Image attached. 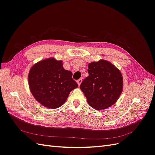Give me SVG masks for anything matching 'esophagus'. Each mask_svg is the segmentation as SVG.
<instances>
[{"label":"esophagus","instance_id":"1","mask_svg":"<svg viewBox=\"0 0 155 155\" xmlns=\"http://www.w3.org/2000/svg\"><path fill=\"white\" fill-rule=\"evenodd\" d=\"M82 81H83V79H82V78H80V79H78V80L77 81V83H78V85H79V86L81 85V83Z\"/></svg>","mask_w":155,"mask_h":155}]
</instances>
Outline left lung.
<instances>
[{
    "label": "left lung",
    "instance_id": "obj_1",
    "mask_svg": "<svg viewBox=\"0 0 155 155\" xmlns=\"http://www.w3.org/2000/svg\"><path fill=\"white\" fill-rule=\"evenodd\" d=\"M88 76L80 85L88 105L96 110L113 105L123 90V77L120 70L104 59L89 63Z\"/></svg>",
    "mask_w": 155,
    "mask_h": 155
}]
</instances>
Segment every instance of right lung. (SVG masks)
<instances>
[{"label":"right lung","instance_id":"obj_1","mask_svg":"<svg viewBox=\"0 0 155 155\" xmlns=\"http://www.w3.org/2000/svg\"><path fill=\"white\" fill-rule=\"evenodd\" d=\"M62 61L50 58L32 66L28 85L33 96L42 105L54 109L63 105L70 92L78 87L72 73L63 68Z\"/></svg>","mask_w":155,"mask_h":155}]
</instances>
